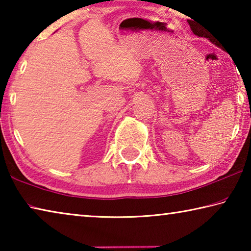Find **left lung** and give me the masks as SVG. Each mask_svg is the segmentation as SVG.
<instances>
[{
    "label": "left lung",
    "instance_id": "obj_1",
    "mask_svg": "<svg viewBox=\"0 0 251 251\" xmlns=\"http://www.w3.org/2000/svg\"><path fill=\"white\" fill-rule=\"evenodd\" d=\"M193 29V32L196 34V35H198V36H205V37H208V39H209L212 43H215L216 45H218V43H217V41L216 40H214V39H210L209 36H207V34H205V32L202 31V29H199V28H197V27H195V29L194 28H192Z\"/></svg>",
    "mask_w": 251,
    "mask_h": 251
}]
</instances>
